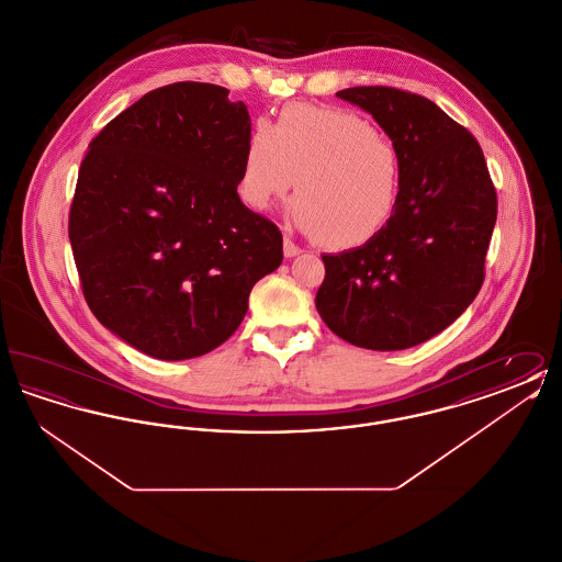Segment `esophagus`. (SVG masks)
Masks as SVG:
<instances>
[{
	"instance_id": "1",
	"label": "esophagus",
	"mask_w": 562,
	"mask_h": 562,
	"mask_svg": "<svg viewBox=\"0 0 562 562\" xmlns=\"http://www.w3.org/2000/svg\"><path fill=\"white\" fill-rule=\"evenodd\" d=\"M303 250H301V246H296L291 238H284V257L286 259H293L296 255H301Z\"/></svg>"
}]
</instances>
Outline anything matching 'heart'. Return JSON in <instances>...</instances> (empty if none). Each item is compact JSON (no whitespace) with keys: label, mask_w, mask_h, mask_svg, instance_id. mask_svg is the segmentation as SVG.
Wrapping results in <instances>:
<instances>
[{"label":"heart","mask_w":562,"mask_h":562,"mask_svg":"<svg viewBox=\"0 0 562 562\" xmlns=\"http://www.w3.org/2000/svg\"><path fill=\"white\" fill-rule=\"evenodd\" d=\"M293 181L294 225L326 248H360L398 211L401 151L356 111L293 103L248 134L241 200L266 211Z\"/></svg>","instance_id":"b5f03b06"}]
</instances>
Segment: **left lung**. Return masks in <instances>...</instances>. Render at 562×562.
<instances>
[{
  "mask_svg": "<svg viewBox=\"0 0 562 562\" xmlns=\"http://www.w3.org/2000/svg\"><path fill=\"white\" fill-rule=\"evenodd\" d=\"M337 97L369 111L398 147L402 195L373 241L322 255L316 310L351 346L413 348L453 324L481 291L497 193L479 140L426 97L387 86Z\"/></svg>",
  "mask_w": 562,
  "mask_h": 562,
  "instance_id": "left-lung-1",
  "label": "left lung"
}]
</instances>
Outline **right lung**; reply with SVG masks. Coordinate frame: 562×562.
<instances>
[{"mask_svg": "<svg viewBox=\"0 0 562 562\" xmlns=\"http://www.w3.org/2000/svg\"><path fill=\"white\" fill-rule=\"evenodd\" d=\"M248 134L227 88L179 81L113 117L81 160L69 213L81 291L97 321L151 358L218 348L282 263L280 229L238 195Z\"/></svg>", "mask_w": 562, "mask_h": 562, "instance_id": "right-lung-1", "label": "right lung"}]
</instances>
